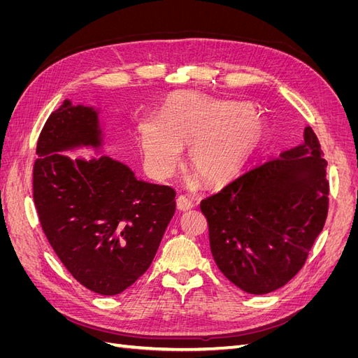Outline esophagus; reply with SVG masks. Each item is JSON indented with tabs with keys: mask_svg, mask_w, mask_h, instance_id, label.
Here are the masks:
<instances>
[{
	"mask_svg": "<svg viewBox=\"0 0 358 358\" xmlns=\"http://www.w3.org/2000/svg\"><path fill=\"white\" fill-rule=\"evenodd\" d=\"M176 206H178L179 210H188V209L192 208L194 203H192V200L188 199L187 196H179L178 200H176Z\"/></svg>",
	"mask_w": 358,
	"mask_h": 358,
	"instance_id": "34e87169",
	"label": "esophagus"
}]
</instances>
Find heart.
Returning <instances> with one entry per match:
<instances>
[{"label":"heart","instance_id":"b5f03b06","mask_svg":"<svg viewBox=\"0 0 358 358\" xmlns=\"http://www.w3.org/2000/svg\"><path fill=\"white\" fill-rule=\"evenodd\" d=\"M264 136L263 117L242 101L210 100L194 92L170 95L157 116L138 124L145 164L155 178L176 169L182 146L188 162L208 183H218L239 173Z\"/></svg>","mask_w":358,"mask_h":358}]
</instances>
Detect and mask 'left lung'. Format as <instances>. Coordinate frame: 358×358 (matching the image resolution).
<instances>
[{"instance_id":"8db88e82","label":"left lung","mask_w":358,"mask_h":358,"mask_svg":"<svg viewBox=\"0 0 358 358\" xmlns=\"http://www.w3.org/2000/svg\"><path fill=\"white\" fill-rule=\"evenodd\" d=\"M326 169L318 138L306 127L303 145L201 200L213 259L230 282L267 294L297 275L327 218Z\"/></svg>"}]
</instances>
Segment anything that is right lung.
<instances>
[{
	"instance_id": "right-lung-1",
	"label": "right lung",
	"mask_w": 358,
	"mask_h": 358,
	"mask_svg": "<svg viewBox=\"0 0 358 358\" xmlns=\"http://www.w3.org/2000/svg\"><path fill=\"white\" fill-rule=\"evenodd\" d=\"M99 112L66 100L38 136L32 197L43 233L76 280L103 296L133 285L152 263L176 210V192L138 180L103 155L70 159L59 152L99 149Z\"/></svg>"
}]
</instances>
